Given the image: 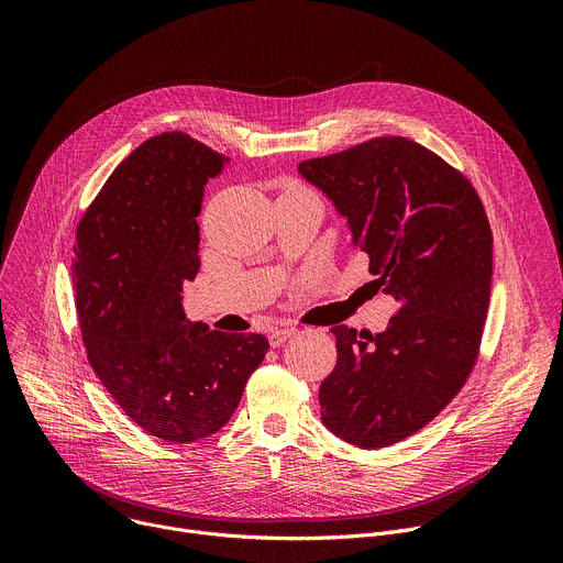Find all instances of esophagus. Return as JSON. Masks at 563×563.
I'll return each mask as SVG.
<instances>
[{"mask_svg":"<svg viewBox=\"0 0 563 563\" xmlns=\"http://www.w3.org/2000/svg\"><path fill=\"white\" fill-rule=\"evenodd\" d=\"M294 334H296V328H276V330L269 332V345L272 347H280Z\"/></svg>","mask_w":563,"mask_h":563,"instance_id":"obj_1","label":"esophagus"}]
</instances>
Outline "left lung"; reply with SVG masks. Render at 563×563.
<instances>
[{
    "label": "left lung",
    "instance_id": "obj_1",
    "mask_svg": "<svg viewBox=\"0 0 563 563\" xmlns=\"http://www.w3.org/2000/svg\"><path fill=\"white\" fill-rule=\"evenodd\" d=\"M347 218L376 289L398 302L380 334L332 328L320 417L376 450L428 426L465 385L490 305L493 229L472 183L415 140L387 135L298 165Z\"/></svg>",
    "mask_w": 563,
    "mask_h": 563
}]
</instances>
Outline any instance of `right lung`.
Segmentation results:
<instances>
[{
	"mask_svg": "<svg viewBox=\"0 0 563 563\" xmlns=\"http://www.w3.org/2000/svg\"><path fill=\"white\" fill-rule=\"evenodd\" d=\"M229 157L183 131L142 142L77 224L73 287L89 363L148 434L191 443L235 412L263 363V334L211 332L183 309L200 269L205 185Z\"/></svg>",
	"mask_w": 563,
	"mask_h": 563,
	"instance_id": "add662e5",
	"label": "right lung"
}]
</instances>
